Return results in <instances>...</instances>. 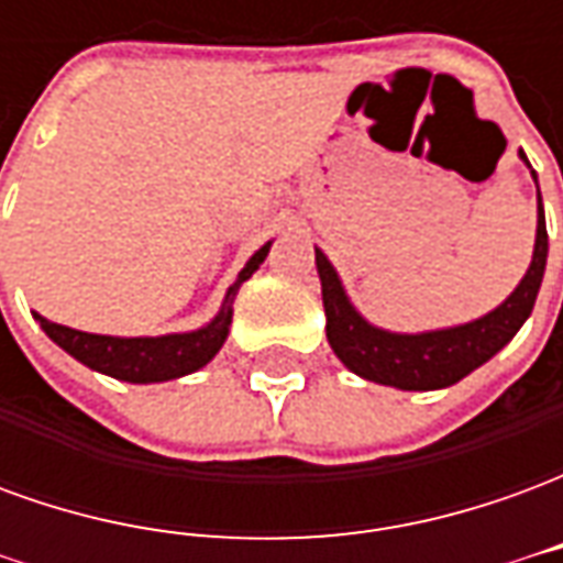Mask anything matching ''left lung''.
<instances>
[{"mask_svg": "<svg viewBox=\"0 0 563 563\" xmlns=\"http://www.w3.org/2000/svg\"><path fill=\"white\" fill-rule=\"evenodd\" d=\"M519 159L531 168L528 156L519 150ZM537 184V172H531ZM545 256H549V234L540 186H537V238H533L531 265L525 271L519 286L485 317L446 325L431 331H389L367 322L350 295L343 289L341 274L334 271L329 256L317 246V271L322 283V307H325V334L334 355L353 371L355 377L371 379L379 386L401 391H431L455 386L459 379L485 365L492 355L507 346L516 331L531 317L533 301L543 283Z\"/></svg>", "mask_w": 563, "mask_h": 563, "instance_id": "left-lung-1", "label": "left lung"}]
</instances>
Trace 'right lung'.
Segmentation results:
<instances>
[{"mask_svg":"<svg viewBox=\"0 0 563 563\" xmlns=\"http://www.w3.org/2000/svg\"><path fill=\"white\" fill-rule=\"evenodd\" d=\"M271 244L274 241L262 244L250 256V262L229 286L217 317L196 331L159 334V338H114V334H90V331L56 325L51 319H44L42 313H35V319H38L44 334L56 346H63L71 358H78L80 365L99 371L104 377L123 379V383H141V386L186 377V374L208 365L210 358L222 350V343L229 338V325H232L234 295L241 289V283L250 280L258 271V265L265 262Z\"/></svg>","mask_w":563,"mask_h":563,"instance_id":"obj_1","label":"right lung"}]
</instances>
